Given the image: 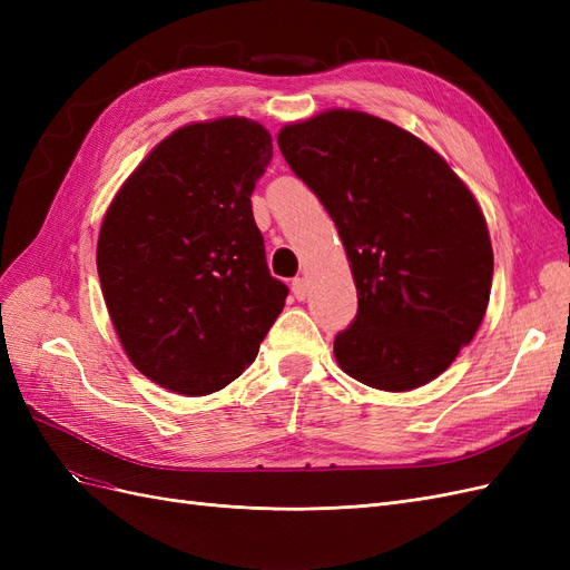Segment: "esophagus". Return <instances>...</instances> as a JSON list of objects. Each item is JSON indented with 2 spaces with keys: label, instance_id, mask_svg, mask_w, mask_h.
<instances>
[{
  "label": "esophagus",
  "instance_id": "esophagus-1",
  "mask_svg": "<svg viewBox=\"0 0 570 570\" xmlns=\"http://www.w3.org/2000/svg\"><path fill=\"white\" fill-rule=\"evenodd\" d=\"M292 292H295V297L302 302V299H306V295H308V283H306V278H295L292 281Z\"/></svg>",
  "mask_w": 570,
  "mask_h": 570
}]
</instances>
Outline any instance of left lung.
Returning a JSON list of instances; mask_svg holds the SVG:
<instances>
[{
    "label": "left lung",
    "instance_id": "left-lung-1",
    "mask_svg": "<svg viewBox=\"0 0 570 570\" xmlns=\"http://www.w3.org/2000/svg\"><path fill=\"white\" fill-rule=\"evenodd\" d=\"M352 264L356 318L335 337L354 381L406 392L452 366L485 316L492 245L471 189L416 135L331 109L278 132Z\"/></svg>",
    "mask_w": 570,
    "mask_h": 570
}]
</instances>
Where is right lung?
Here are the masks:
<instances>
[{
    "mask_svg": "<svg viewBox=\"0 0 570 570\" xmlns=\"http://www.w3.org/2000/svg\"><path fill=\"white\" fill-rule=\"evenodd\" d=\"M271 157L256 120L183 126L101 220L97 273L116 335L132 366L170 392L233 383L283 312L287 285L268 273L249 199Z\"/></svg>",
    "mask_w": 570,
    "mask_h": 570,
    "instance_id": "obj_1",
    "label": "right lung"
}]
</instances>
